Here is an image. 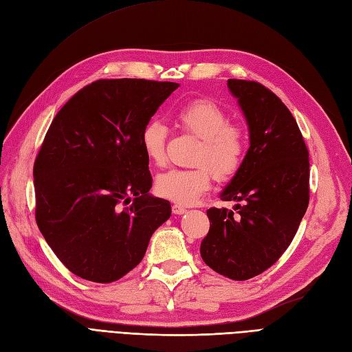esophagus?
<instances>
[{
	"mask_svg": "<svg viewBox=\"0 0 352 352\" xmlns=\"http://www.w3.org/2000/svg\"><path fill=\"white\" fill-rule=\"evenodd\" d=\"M172 211H173V214H185V212H186V208H184L182 206L173 204V206H172Z\"/></svg>",
	"mask_w": 352,
	"mask_h": 352,
	"instance_id": "obj_1",
	"label": "esophagus"
}]
</instances>
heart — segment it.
I'll return each instance as SVG.
<instances>
[{
  "instance_id": "1",
  "label": "heart",
  "mask_w": 352,
  "mask_h": 352,
  "mask_svg": "<svg viewBox=\"0 0 352 352\" xmlns=\"http://www.w3.org/2000/svg\"><path fill=\"white\" fill-rule=\"evenodd\" d=\"M177 124L199 138L194 153L192 168H170L155 180L157 194L177 206H192L211 188L214 176L229 180L243 166L248 151V138L243 127L229 123V114L207 98L185 104L176 113ZM145 157L155 166L166 163L168 129L158 120L145 123L141 131Z\"/></svg>"
}]
</instances>
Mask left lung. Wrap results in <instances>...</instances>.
<instances>
[{
  "label": "left lung",
  "mask_w": 352,
  "mask_h": 352,
  "mask_svg": "<svg viewBox=\"0 0 352 352\" xmlns=\"http://www.w3.org/2000/svg\"><path fill=\"white\" fill-rule=\"evenodd\" d=\"M250 129L243 166L221 192L232 210H207L210 230L201 257L233 280L254 278L289 247L310 201V160L292 113L254 80L229 79Z\"/></svg>",
  "instance_id": "obj_1"
}]
</instances>
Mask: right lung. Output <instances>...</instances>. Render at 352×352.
Instances as JSON below:
<instances>
[{
    "label": "right lung",
    "instance_id": "obj_1",
    "mask_svg": "<svg viewBox=\"0 0 352 352\" xmlns=\"http://www.w3.org/2000/svg\"><path fill=\"white\" fill-rule=\"evenodd\" d=\"M179 83L100 79L52 120L34 164L35 219L58 260L85 280L111 283L144 258L172 214L148 194L141 131Z\"/></svg>",
    "mask_w": 352,
    "mask_h": 352
}]
</instances>
